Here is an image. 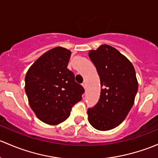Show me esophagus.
<instances>
[{
  "mask_svg": "<svg viewBox=\"0 0 158 158\" xmlns=\"http://www.w3.org/2000/svg\"><path fill=\"white\" fill-rule=\"evenodd\" d=\"M82 85L83 86L84 89H85H85H86V85H85V83H82Z\"/></svg>",
  "mask_w": 158,
  "mask_h": 158,
  "instance_id": "esophagus-1",
  "label": "esophagus"
}]
</instances>
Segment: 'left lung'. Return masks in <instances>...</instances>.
Returning <instances> with one entry per match:
<instances>
[{
  "label": "left lung",
  "mask_w": 158,
  "mask_h": 158,
  "mask_svg": "<svg viewBox=\"0 0 158 158\" xmlns=\"http://www.w3.org/2000/svg\"><path fill=\"white\" fill-rule=\"evenodd\" d=\"M100 76L98 104L88 110V119L94 129H114L126 119L134 104L139 83L132 63L119 51L102 44L89 52Z\"/></svg>",
  "instance_id": "obj_1"
}]
</instances>
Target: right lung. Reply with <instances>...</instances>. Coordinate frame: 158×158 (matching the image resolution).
Masks as SVG:
<instances>
[{
	"label": "right lung",
	"mask_w": 158,
	"mask_h": 158,
	"mask_svg": "<svg viewBox=\"0 0 158 158\" xmlns=\"http://www.w3.org/2000/svg\"><path fill=\"white\" fill-rule=\"evenodd\" d=\"M71 51L56 47L38 58L25 77V91L36 117L44 123L57 125L70 115L82 99L84 89L67 69Z\"/></svg>",
	"instance_id": "right-lung-1"
}]
</instances>
